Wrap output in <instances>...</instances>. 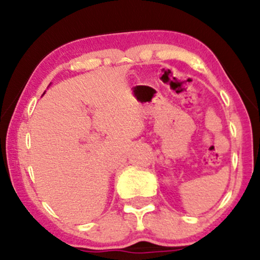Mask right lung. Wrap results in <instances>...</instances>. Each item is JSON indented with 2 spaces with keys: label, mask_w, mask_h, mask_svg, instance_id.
<instances>
[{
  "label": "right lung",
  "mask_w": 260,
  "mask_h": 260,
  "mask_svg": "<svg viewBox=\"0 0 260 260\" xmlns=\"http://www.w3.org/2000/svg\"><path fill=\"white\" fill-rule=\"evenodd\" d=\"M44 94H45V92H44Z\"/></svg>",
  "instance_id": "right-lung-1"
}]
</instances>
